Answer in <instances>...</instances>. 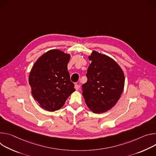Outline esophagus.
<instances>
[{"instance_id":"obj_1","label":"esophagus","mask_w":156,"mask_h":156,"mask_svg":"<svg viewBox=\"0 0 156 156\" xmlns=\"http://www.w3.org/2000/svg\"><path fill=\"white\" fill-rule=\"evenodd\" d=\"M74 87H75V89H76V90H78L79 89V88H80V85H78V84H77V83H76V84H75V86H74Z\"/></svg>"}]
</instances>
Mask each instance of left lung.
<instances>
[{
    "label": "left lung",
    "instance_id": "obj_1",
    "mask_svg": "<svg viewBox=\"0 0 156 156\" xmlns=\"http://www.w3.org/2000/svg\"><path fill=\"white\" fill-rule=\"evenodd\" d=\"M89 59L87 82L82 85L86 105L94 113H101L113 108L122 95L125 86L122 69L110 57L93 51Z\"/></svg>",
    "mask_w": 156,
    "mask_h": 156
}]
</instances>
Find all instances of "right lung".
Here are the masks:
<instances>
[{
  "instance_id": "obj_1",
  "label": "right lung",
  "mask_w": 156,
  "mask_h": 156,
  "mask_svg": "<svg viewBox=\"0 0 156 156\" xmlns=\"http://www.w3.org/2000/svg\"><path fill=\"white\" fill-rule=\"evenodd\" d=\"M70 58V55L59 49H51L37 59L30 73L31 94L46 111L60 109L76 90L67 71Z\"/></svg>"
}]
</instances>
